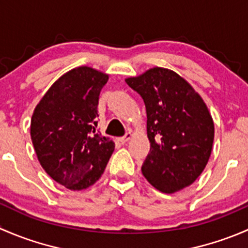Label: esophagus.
<instances>
[{"label": "esophagus", "instance_id": "34e87169", "mask_svg": "<svg viewBox=\"0 0 248 248\" xmlns=\"http://www.w3.org/2000/svg\"><path fill=\"white\" fill-rule=\"evenodd\" d=\"M132 137H133V134H132L131 132H127V133L124 134V137H121V138H120V141H121V142H127L129 139L132 138Z\"/></svg>", "mask_w": 248, "mask_h": 248}]
</instances>
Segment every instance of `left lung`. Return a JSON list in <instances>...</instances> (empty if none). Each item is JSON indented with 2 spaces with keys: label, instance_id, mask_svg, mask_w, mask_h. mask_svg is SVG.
Listing matches in <instances>:
<instances>
[{
  "label": "left lung",
  "instance_id": "left-lung-1",
  "mask_svg": "<svg viewBox=\"0 0 248 248\" xmlns=\"http://www.w3.org/2000/svg\"><path fill=\"white\" fill-rule=\"evenodd\" d=\"M126 82L144 99L150 141L141 172L156 189L175 193L193 184L206 167L215 126L201 94L187 80L162 67Z\"/></svg>",
  "mask_w": 248,
  "mask_h": 248
}]
</instances>
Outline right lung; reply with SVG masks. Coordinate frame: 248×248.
<instances>
[{"label": "right lung", "mask_w": 248, "mask_h": 248, "mask_svg": "<svg viewBox=\"0 0 248 248\" xmlns=\"http://www.w3.org/2000/svg\"><path fill=\"white\" fill-rule=\"evenodd\" d=\"M109 74L92 67L71 69L34 108L31 139L46 172L71 191L92 186L103 174L115 142L97 133L99 93Z\"/></svg>", "instance_id": "add662e5"}]
</instances>
